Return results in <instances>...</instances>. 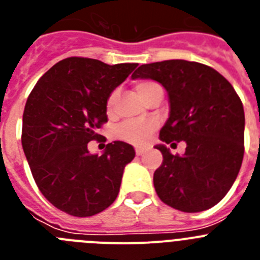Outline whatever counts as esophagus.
<instances>
[{
    "label": "esophagus",
    "mask_w": 260,
    "mask_h": 260,
    "mask_svg": "<svg viewBox=\"0 0 260 260\" xmlns=\"http://www.w3.org/2000/svg\"><path fill=\"white\" fill-rule=\"evenodd\" d=\"M144 152H146V148H143V147H137V148H135V153H137L138 156L143 155Z\"/></svg>",
    "instance_id": "esophagus-1"
}]
</instances>
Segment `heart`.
<instances>
[{
  "label": "heart",
  "instance_id": "heart-1",
  "mask_svg": "<svg viewBox=\"0 0 260 260\" xmlns=\"http://www.w3.org/2000/svg\"><path fill=\"white\" fill-rule=\"evenodd\" d=\"M134 86L138 95L141 96L144 103H148L155 96H162L161 84L155 82V80L141 79L135 82ZM116 102L117 92L113 91V92L108 96L107 104H105L107 113L109 116H112L116 112ZM155 128L156 123L152 122V121H143V122H139V121H128V122H125L118 128V137L121 139H123V141L128 142V143L144 144L148 141V138L151 137V134H152Z\"/></svg>",
  "mask_w": 260,
  "mask_h": 260
}]
</instances>
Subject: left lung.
I'll return each instance as SVG.
<instances>
[{"mask_svg": "<svg viewBox=\"0 0 260 260\" xmlns=\"http://www.w3.org/2000/svg\"><path fill=\"white\" fill-rule=\"evenodd\" d=\"M135 78L157 80L167 89L171 114L160 141L177 146L182 156L160 144L162 162L153 186L165 204L182 212H201L224 198L236 181L245 152V113L233 86L215 69L199 62L168 59L141 65Z\"/></svg>", "mask_w": 260, "mask_h": 260, "instance_id": "8db88e82", "label": "left lung"}]
</instances>
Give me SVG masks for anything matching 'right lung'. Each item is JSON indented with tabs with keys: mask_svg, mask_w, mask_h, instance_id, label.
Wrapping results in <instances>:
<instances>
[{
	"mask_svg": "<svg viewBox=\"0 0 260 260\" xmlns=\"http://www.w3.org/2000/svg\"><path fill=\"white\" fill-rule=\"evenodd\" d=\"M69 57L45 73L27 99L22 146L41 194L77 217L102 212L116 201L133 146L108 143L102 156L87 150L108 122L107 99L137 68Z\"/></svg>",
	"mask_w": 260,
	"mask_h": 260,
	"instance_id": "obj_1",
	"label": "right lung"
}]
</instances>
